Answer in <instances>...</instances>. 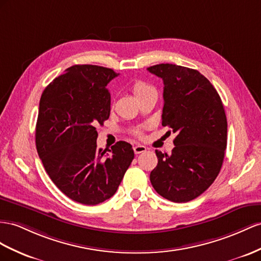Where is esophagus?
<instances>
[{
	"label": "esophagus",
	"mask_w": 261,
	"mask_h": 261,
	"mask_svg": "<svg viewBox=\"0 0 261 261\" xmlns=\"http://www.w3.org/2000/svg\"><path fill=\"white\" fill-rule=\"evenodd\" d=\"M146 150H148V149H146L144 145H141V144H137V145L133 146V151H135L136 154H140V153H143Z\"/></svg>",
	"instance_id": "obj_1"
}]
</instances>
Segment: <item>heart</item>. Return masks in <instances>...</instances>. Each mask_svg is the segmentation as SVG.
<instances>
[{
  "mask_svg": "<svg viewBox=\"0 0 261 261\" xmlns=\"http://www.w3.org/2000/svg\"><path fill=\"white\" fill-rule=\"evenodd\" d=\"M151 90H154V88L149 84H146L145 82H137L135 85L132 87V91H133V95L137 99L141 98L142 96H144L145 93H148ZM133 135H136L137 137H142L143 135V129H137L133 131Z\"/></svg>",
  "mask_w": 261,
  "mask_h": 261,
  "instance_id": "b5f03b06",
  "label": "heart"
}]
</instances>
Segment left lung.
<instances>
[{
    "mask_svg": "<svg viewBox=\"0 0 261 261\" xmlns=\"http://www.w3.org/2000/svg\"><path fill=\"white\" fill-rule=\"evenodd\" d=\"M148 70L164 84L162 125L177 135L171 154L155 150L158 165L150 181L171 202H190L210 188L223 165L227 119L222 99L195 69L159 64Z\"/></svg>",
    "mask_w": 261,
    "mask_h": 261,
    "instance_id": "8db88e82",
    "label": "left lung"
}]
</instances>
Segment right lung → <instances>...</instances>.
I'll return each instance as SVG.
<instances>
[{"label":"right lung","instance_id":"add662e5","mask_svg":"<svg viewBox=\"0 0 261 261\" xmlns=\"http://www.w3.org/2000/svg\"><path fill=\"white\" fill-rule=\"evenodd\" d=\"M118 73L96 65H75L46 87L39 100L36 149L48 176L70 199L97 205L115 195L135 152L119 141L97 149L98 132L110 116L108 85Z\"/></svg>","mask_w":261,"mask_h":261}]
</instances>
